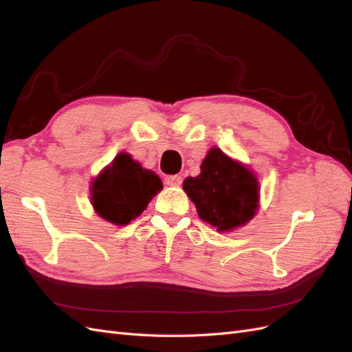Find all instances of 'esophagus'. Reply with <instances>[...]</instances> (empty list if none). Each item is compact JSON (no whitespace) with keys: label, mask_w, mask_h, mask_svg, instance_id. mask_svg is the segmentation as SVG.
Wrapping results in <instances>:
<instances>
[{"label":"esophagus","mask_w":352,"mask_h":352,"mask_svg":"<svg viewBox=\"0 0 352 352\" xmlns=\"http://www.w3.org/2000/svg\"><path fill=\"white\" fill-rule=\"evenodd\" d=\"M166 184L172 185V186H179L180 184H182V177H180L179 175H170L166 177Z\"/></svg>","instance_id":"esophagus-1"}]
</instances>
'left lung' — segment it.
<instances>
[{"label": "left lung", "mask_w": 352, "mask_h": 352, "mask_svg": "<svg viewBox=\"0 0 352 352\" xmlns=\"http://www.w3.org/2000/svg\"><path fill=\"white\" fill-rule=\"evenodd\" d=\"M184 189L198 216L220 232L248 223L258 208L257 179L219 148H211L201 164V175L186 177Z\"/></svg>", "instance_id": "left-lung-1"}]
</instances>
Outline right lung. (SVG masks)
I'll use <instances>...</instances> for the list:
<instances>
[{
    "label": "right lung",
    "mask_w": 352,
    "mask_h": 352,
    "mask_svg": "<svg viewBox=\"0 0 352 352\" xmlns=\"http://www.w3.org/2000/svg\"><path fill=\"white\" fill-rule=\"evenodd\" d=\"M162 188V180L151 170L120 153L94 180L92 206L102 219L123 226L140 216Z\"/></svg>",
    "instance_id": "right-lung-1"
}]
</instances>
